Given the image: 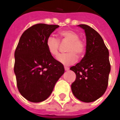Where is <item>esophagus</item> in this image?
<instances>
[{
    "mask_svg": "<svg viewBox=\"0 0 120 120\" xmlns=\"http://www.w3.org/2000/svg\"><path fill=\"white\" fill-rule=\"evenodd\" d=\"M64 69H65V70H66V71H68L69 69V68H67V67H65Z\"/></svg>",
    "mask_w": 120,
    "mask_h": 120,
    "instance_id": "1",
    "label": "esophagus"
}]
</instances>
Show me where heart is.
<instances>
[{"label":"heart","mask_w":120,"mask_h":120,"mask_svg":"<svg viewBox=\"0 0 120 120\" xmlns=\"http://www.w3.org/2000/svg\"><path fill=\"white\" fill-rule=\"evenodd\" d=\"M60 36L64 40L69 41L66 49L68 53L60 54L58 61L64 66H70L76 62L78 56H81L85 51V45L82 41L79 40V34L71 30H64L60 32ZM46 47L49 53L54 57L59 54V41L54 37L49 36L46 41Z\"/></svg>","instance_id":"heart-1"}]
</instances>
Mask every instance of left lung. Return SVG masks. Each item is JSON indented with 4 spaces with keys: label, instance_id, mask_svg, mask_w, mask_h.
I'll return each mask as SVG.
<instances>
[{
    "label": "left lung",
    "instance_id": "8db88e82",
    "mask_svg": "<svg viewBox=\"0 0 120 120\" xmlns=\"http://www.w3.org/2000/svg\"><path fill=\"white\" fill-rule=\"evenodd\" d=\"M78 26L85 32L86 53L80 62L70 68L76 74L71 90L79 100L90 103L101 98L107 88L110 71L109 52L98 32L86 25Z\"/></svg>",
    "mask_w": 120,
    "mask_h": 120
}]
</instances>
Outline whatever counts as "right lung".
Returning a JSON list of instances; mask_svg holds the SVG:
<instances>
[{
  "instance_id": "add662e5",
  "label": "right lung",
  "mask_w": 120,
  "mask_h": 120,
  "mask_svg": "<svg viewBox=\"0 0 120 120\" xmlns=\"http://www.w3.org/2000/svg\"><path fill=\"white\" fill-rule=\"evenodd\" d=\"M58 27L37 24L25 30L19 39L15 51L14 73L20 94L30 102L47 99L65 71L46 47L47 38Z\"/></svg>"
}]
</instances>
